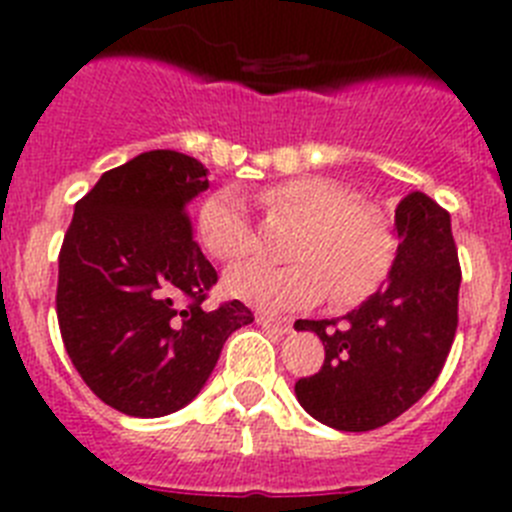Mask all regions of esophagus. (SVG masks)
<instances>
[{
  "instance_id": "obj_1",
  "label": "esophagus",
  "mask_w": 512,
  "mask_h": 512,
  "mask_svg": "<svg viewBox=\"0 0 512 512\" xmlns=\"http://www.w3.org/2000/svg\"><path fill=\"white\" fill-rule=\"evenodd\" d=\"M256 323H259L261 328L271 330V333H277V336H287L289 330H292V323H289L287 318H277V315H269V312H259V315H256Z\"/></svg>"
}]
</instances>
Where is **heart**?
<instances>
[{
  "mask_svg": "<svg viewBox=\"0 0 512 512\" xmlns=\"http://www.w3.org/2000/svg\"><path fill=\"white\" fill-rule=\"evenodd\" d=\"M269 210L302 220L289 266L243 264L228 271L225 292L266 312L305 310L330 292L343 305L369 297L387 279L395 259L387 217L354 192L325 176H295L266 189ZM197 235L212 259L235 264L253 248L246 207L233 192H217L197 212Z\"/></svg>",
  "mask_w": 512,
  "mask_h": 512,
  "instance_id": "obj_1",
  "label": "heart"
}]
</instances>
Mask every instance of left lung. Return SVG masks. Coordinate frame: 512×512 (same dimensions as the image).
Instances as JSON below:
<instances>
[{
	"mask_svg": "<svg viewBox=\"0 0 512 512\" xmlns=\"http://www.w3.org/2000/svg\"><path fill=\"white\" fill-rule=\"evenodd\" d=\"M400 238L387 287L336 320H297L325 346L318 374L300 379L302 408L336 431H374L431 390L459 323L461 269L451 217L423 192L395 210Z\"/></svg>",
	"mask_w": 512,
	"mask_h": 512,
	"instance_id": "left-lung-1",
	"label": "left lung"
}]
</instances>
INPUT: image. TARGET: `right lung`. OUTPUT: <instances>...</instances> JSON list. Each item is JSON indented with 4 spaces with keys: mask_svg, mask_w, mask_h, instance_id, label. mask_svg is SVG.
<instances>
[{
    "mask_svg": "<svg viewBox=\"0 0 512 512\" xmlns=\"http://www.w3.org/2000/svg\"><path fill=\"white\" fill-rule=\"evenodd\" d=\"M207 187L197 158L140 153L76 202L58 253L66 354L104 405L133 418L189 405L230 333L253 323L238 300L202 307L217 271L192 238L187 207Z\"/></svg>",
    "mask_w": 512,
    "mask_h": 512,
    "instance_id": "obj_1",
    "label": "right lung"
}]
</instances>
